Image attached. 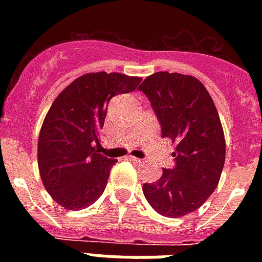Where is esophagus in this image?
<instances>
[{"label": "esophagus", "mask_w": 262, "mask_h": 262, "mask_svg": "<svg viewBox=\"0 0 262 262\" xmlns=\"http://www.w3.org/2000/svg\"><path fill=\"white\" fill-rule=\"evenodd\" d=\"M127 160H130L132 163H135V164H143L144 163V160L143 159H139V158H135V156H127Z\"/></svg>", "instance_id": "obj_1"}]
</instances>
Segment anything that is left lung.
Instances as JSON below:
<instances>
[{
    "label": "left lung",
    "instance_id": "obj_1",
    "mask_svg": "<svg viewBox=\"0 0 262 262\" xmlns=\"http://www.w3.org/2000/svg\"><path fill=\"white\" fill-rule=\"evenodd\" d=\"M147 95L162 125V135L174 144L177 166L163 168L143 193L158 213L181 217L199 209L213 193L226 160V139L211 95L194 76L156 72L139 87Z\"/></svg>",
    "mask_w": 262,
    "mask_h": 262
}]
</instances>
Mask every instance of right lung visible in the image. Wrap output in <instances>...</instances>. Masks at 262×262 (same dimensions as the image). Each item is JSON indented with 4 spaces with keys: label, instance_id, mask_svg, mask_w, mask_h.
Instances as JSON below:
<instances>
[{
    "label": "right lung",
    "instance_id": "1",
    "mask_svg": "<svg viewBox=\"0 0 262 262\" xmlns=\"http://www.w3.org/2000/svg\"><path fill=\"white\" fill-rule=\"evenodd\" d=\"M141 77L85 73L61 91L43 119L38 167L43 186L69 211L90 207L103 194L117 159L99 154L100 129L113 96L137 88Z\"/></svg>",
    "mask_w": 262,
    "mask_h": 262
}]
</instances>
